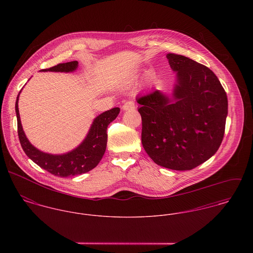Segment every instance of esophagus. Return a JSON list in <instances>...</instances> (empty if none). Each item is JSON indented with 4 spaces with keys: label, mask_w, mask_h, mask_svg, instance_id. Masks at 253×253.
<instances>
[{
    "label": "esophagus",
    "mask_w": 253,
    "mask_h": 253,
    "mask_svg": "<svg viewBox=\"0 0 253 253\" xmlns=\"http://www.w3.org/2000/svg\"><path fill=\"white\" fill-rule=\"evenodd\" d=\"M135 108V102L132 101V100H127L126 102H125V104L123 105V109L125 111H127V110H131V109Z\"/></svg>",
    "instance_id": "esophagus-1"
}]
</instances>
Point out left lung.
I'll return each instance as SVG.
<instances>
[{"instance_id":"8db88e82","label":"left lung","mask_w":253,"mask_h":253,"mask_svg":"<svg viewBox=\"0 0 253 253\" xmlns=\"http://www.w3.org/2000/svg\"><path fill=\"white\" fill-rule=\"evenodd\" d=\"M176 72L172 97L158 89L137 97L141 140L157 165L190 170L216 153L228 115L227 94L215 74L186 56L168 53Z\"/></svg>"}]
</instances>
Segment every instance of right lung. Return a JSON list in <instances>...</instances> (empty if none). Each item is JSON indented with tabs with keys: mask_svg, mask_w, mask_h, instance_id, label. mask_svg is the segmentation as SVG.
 <instances>
[{
	"mask_svg": "<svg viewBox=\"0 0 253 253\" xmlns=\"http://www.w3.org/2000/svg\"><path fill=\"white\" fill-rule=\"evenodd\" d=\"M78 67V61L60 63L48 69H42V72H73ZM21 91V90H20ZM19 91V93H20ZM15 102V113L17 118V132L21 147L25 154L40 168L49 173L68 177L85 173L94 169L101 161L107 146V127L119 115L120 108L108 110L97 116L84 140L71 152L62 155H51L38 150L27 139L20 121L18 110V97Z\"/></svg>",
	"mask_w": 253,
	"mask_h": 253,
	"instance_id": "obj_1",
	"label": "right lung"
}]
</instances>
